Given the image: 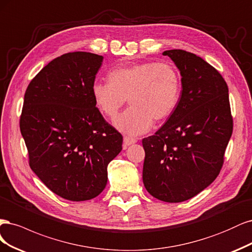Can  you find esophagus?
<instances>
[{"label":"esophagus","mask_w":252,"mask_h":252,"mask_svg":"<svg viewBox=\"0 0 252 252\" xmlns=\"http://www.w3.org/2000/svg\"><path fill=\"white\" fill-rule=\"evenodd\" d=\"M135 142H137V140L135 139V138H133V137H128V136H125L124 137V148L125 149L127 148L128 145H131V144H133Z\"/></svg>","instance_id":"34e87169"}]
</instances>
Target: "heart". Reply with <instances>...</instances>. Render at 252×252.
<instances>
[{
	"label": "heart",
	"mask_w": 252,
	"mask_h": 252,
	"mask_svg": "<svg viewBox=\"0 0 252 252\" xmlns=\"http://www.w3.org/2000/svg\"><path fill=\"white\" fill-rule=\"evenodd\" d=\"M109 82H94L91 94L102 114L115 118L126 99L131 104L115 120V126L131 135L151 128L153 120L169 117L179 103L182 79L173 63L145 62L113 68Z\"/></svg>",
	"instance_id": "obj_1"
}]
</instances>
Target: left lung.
<instances>
[{
  "instance_id": "1",
  "label": "left lung",
  "mask_w": 252,
  "mask_h": 252,
  "mask_svg": "<svg viewBox=\"0 0 252 252\" xmlns=\"http://www.w3.org/2000/svg\"><path fill=\"white\" fill-rule=\"evenodd\" d=\"M162 54L180 70L182 92L166 123L142 139V179L153 197L178 203L196 196L220 174L233 120L228 87L217 69L181 49Z\"/></svg>"
}]
</instances>
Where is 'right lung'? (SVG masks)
<instances>
[{
    "instance_id": "1",
    "label": "right lung",
    "mask_w": 252,
    "mask_h": 252,
    "mask_svg": "<svg viewBox=\"0 0 252 252\" xmlns=\"http://www.w3.org/2000/svg\"><path fill=\"white\" fill-rule=\"evenodd\" d=\"M102 60L90 52L63 54L37 73L24 96L20 128L29 165L48 189L70 201L98 196L108 164L123 150V136L91 94Z\"/></svg>"
}]
</instances>
